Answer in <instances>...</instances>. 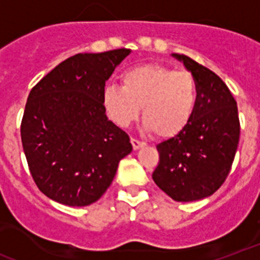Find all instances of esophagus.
<instances>
[{
	"label": "esophagus",
	"instance_id": "esophagus-1",
	"mask_svg": "<svg viewBox=\"0 0 260 260\" xmlns=\"http://www.w3.org/2000/svg\"><path fill=\"white\" fill-rule=\"evenodd\" d=\"M131 143H132V147H134V150H138V148L143 147L144 142L143 140H140V139L138 138H131Z\"/></svg>",
	"mask_w": 260,
	"mask_h": 260
}]
</instances>
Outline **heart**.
Returning a JSON list of instances; mask_svg holds the SVG:
<instances>
[{"mask_svg": "<svg viewBox=\"0 0 260 260\" xmlns=\"http://www.w3.org/2000/svg\"><path fill=\"white\" fill-rule=\"evenodd\" d=\"M122 87L108 84L102 102L109 117L120 126L129 125L142 109V121L151 134L170 138L191 121L198 106L199 87L188 71L159 64L138 65L124 72Z\"/></svg>", "mask_w": 260, "mask_h": 260, "instance_id": "1", "label": "heart"}]
</instances>
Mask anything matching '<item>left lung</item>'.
Here are the masks:
<instances>
[{"label": "left lung", "mask_w": 260, "mask_h": 260, "mask_svg": "<svg viewBox=\"0 0 260 260\" xmlns=\"http://www.w3.org/2000/svg\"><path fill=\"white\" fill-rule=\"evenodd\" d=\"M173 55L195 76L199 99L188 125L156 146L159 162L152 180L173 201H199L225 183L239 144L240 120L221 77L187 55Z\"/></svg>", "instance_id": "obj_1"}]
</instances>
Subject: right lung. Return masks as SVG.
Masks as SVG:
<instances>
[{
    "label": "right lung",
    "instance_id": "obj_1",
    "mask_svg": "<svg viewBox=\"0 0 260 260\" xmlns=\"http://www.w3.org/2000/svg\"><path fill=\"white\" fill-rule=\"evenodd\" d=\"M129 49L79 53L29 91L20 125L32 180L47 198L88 206L104 195L132 151L126 132L109 121L105 83Z\"/></svg>",
    "mask_w": 260,
    "mask_h": 260
}]
</instances>
